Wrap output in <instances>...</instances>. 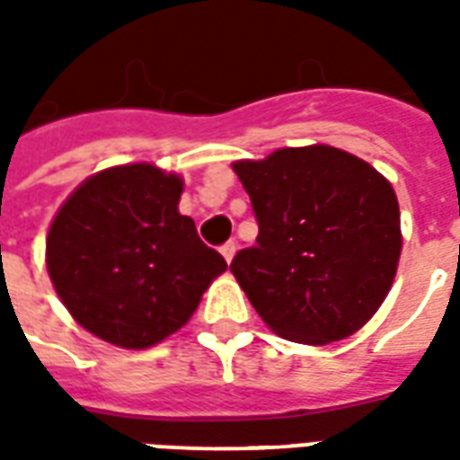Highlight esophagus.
<instances>
[{"label": "esophagus", "mask_w": 460, "mask_h": 460, "mask_svg": "<svg viewBox=\"0 0 460 460\" xmlns=\"http://www.w3.org/2000/svg\"><path fill=\"white\" fill-rule=\"evenodd\" d=\"M220 252H223V257L227 260V262H233V257H235L237 252V243H233V240H230V243H225V245L220 247Z\"/></svg>", "instance_id": "1"}]
</instances>
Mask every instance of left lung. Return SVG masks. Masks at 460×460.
I'll list each match as a JSON object with an SVG mask.
<instances>
[{"label": "left lung", "mask_w": 460, "mask_h": 460, "mask_svg": "<svg viewBox=\"0 0 460 460\" xmlns=\"http://www.w3.org/2000/svg\"><path fill=\"white\" fill-rule=\"evenodd\" d=\"M233 171L260 233L230 270L267 327L302 344L340 341L364 327L402 255L392 183L332 146L279 148Z\"/></svg>", "instance_id": "8db88e82"}]
</instances>
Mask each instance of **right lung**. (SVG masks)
<instances>
[{
	"label": "right lung",
	"instance_id": "obj_1",
	"mask_svg": "<svg viewBox=\"0 0 460 460\" xmlns=\"http://www.w3.org/2000/svg\"><path fill=\"white\" fill-rule=\"evenodd\" d=\"M183 178L151 163L86 178L58 208L47 270L81 327L123 349H148L183 327L223 255L178 213Z\"/></svg>",
	"mask_w": 460,
	"mask_h": 460
}]
</instances>
